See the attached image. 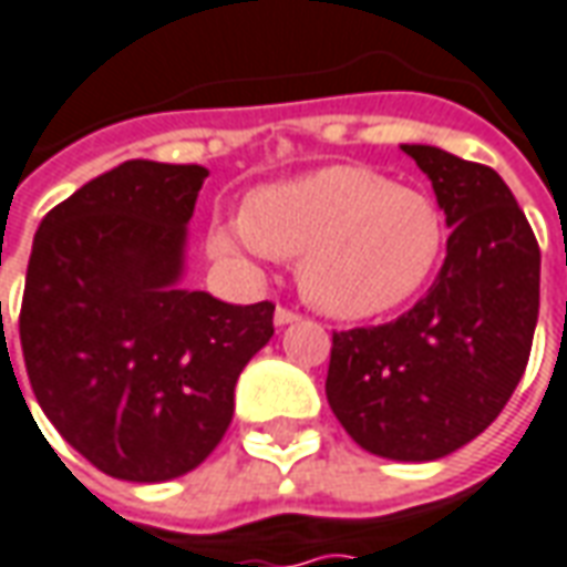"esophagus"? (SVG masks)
<instances>
[{"label":"esophagus","instance_id":"1","mask_svg":"<svg viewBox=\"0 0 567 567\" xmlns=\"http://www.w3.org/2000/svg\"><path fill=\"white\" fill-rule=\"evenodd\" d=\"M272 319H276V324H288V322H297V319H300V312L291 310V307H282V303H279V307H276V316H272Z\"/></svg>","mask_w":567,"mask_h":567}]
</instances>
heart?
Wrapping results in <instances>:
<instances>
[{"instance_id": "b5f03b06", "label": "heart", "mask_w": 567, "mask_h": 567, "mask_svg": "<svg viewBox=\"0 0 567 567\" xmlns=\"http://www.w3.org/2000/svg\"><path fill=\"white\" fill-rule=\"evenodd\" d=\"M208 248L243 267L300 257L297 279L310 303L365 319L426 285L445 248V220L417 189L371 168L331 165L251 189L243 215L212 224Z\"/></svg>"}]
</instances>
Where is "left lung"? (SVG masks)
<instances>
[{
  "mask_svg": "<svg viewBox=\"0 0 567 567\" xmlns=\"http://www.w3.org/2000/svg\"><path fill=\"white\" fill-rule=\"evenodd\" d=\"M402 150L433 181L449 255L395 322L331 334L324 393L362 449L421 463L485 433L518 386L540 310V248L494 168L439 146Z\"/></svg>",
  "mask_w": 567,
  "mask_h": 567,
  "instance_id": "8db88e82",
  "label": "left lung"
}]
</instances>
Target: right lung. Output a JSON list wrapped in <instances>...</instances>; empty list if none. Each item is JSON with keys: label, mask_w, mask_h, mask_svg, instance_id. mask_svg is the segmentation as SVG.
<instances>
[{"label": "right lung", "mask_w": 567, "mask_h": 567, "mask_svg": "<svg viewBox=\"0 0 567 567\" xmlns=\"http://www.w3.org/2000/svg\"><path fill=\"white\" fill-rule=\"evenodd\" d=\"M202 165L132 159L35 229L21 350L35 402L101 473L168 482L233 421L236 380L272 338L276 303L177 288Z\"/></svg>", "instance_id": "right-lung-1"}]
</instances>
